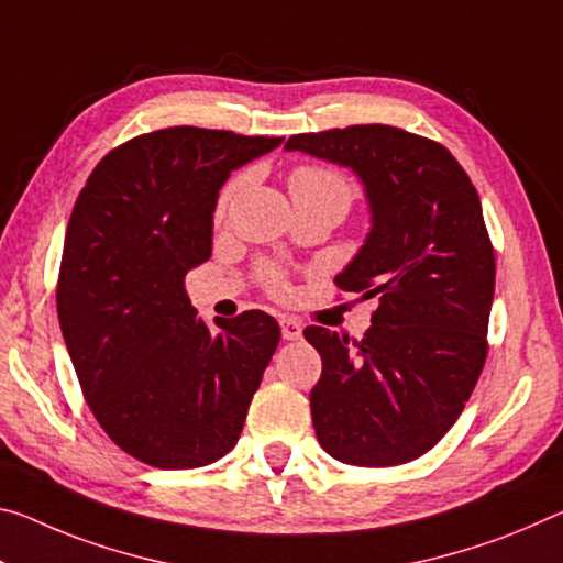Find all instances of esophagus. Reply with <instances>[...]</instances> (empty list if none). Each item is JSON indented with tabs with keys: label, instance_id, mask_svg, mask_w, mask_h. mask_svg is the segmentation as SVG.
<instances>
[{
	"label": "esophagus",
	"instance_id": "1",
	"mask_svg": "<svg viewBox=\"0 0 563 563\" xmlns=\"http://www.w3.org/2000/svg\"><path fill=\"white\" fill-rule=\"evenodd\" d=\"M280 330H283V341H298L302 335V323L298 318H283Z\"/></svg>",
	"mask_w": 563,
	"mask_h": 563
}]
</instances>
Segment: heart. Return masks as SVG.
Masks as SVG:
<instances>
[{
    "mask_svg": "<svg viewBox=\"0 0 563 563\" xmlns=\"http://www.w3.org/2000/svg\"><path fill=\"white\" fill-rule=\"evenodd\" d=\"M240 187H243V177H233V180L225 185V190L220 192V200H218V210H216L218 218L225 216L230 202H233L235 195L240 192ZM288 187H290L292 200H328L338 205L343 212L353 200L351 183H347L343 175H338L328 167H313V165L296 167L288 177ZM267 285H271V290L283 292L285 290L283 273L278 271L267 273Z\"/></svg>",
    "mask_w": 563,
    "mask_h": 563,
    "instance_id": "b5f03b06",
    "label": "heart"
}]
</instances>
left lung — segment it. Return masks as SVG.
<instances>
[{"label":"left lung","mask_w":563,"mask_h":563,"mask_svg":"<svg viewBox=\"0 0 563 563\" xmlns=\"http://www.w3.org/2000/svg\"><path fill=\"white\" fill-rule=\"evenodd\" d=\"M285 150L353 169L371 230L338 288L376 298L358 343L310 325L323 358L316 435L351 466L423 456L456 423L486 363L496 263L476 187L439 142L390 124L292 135Z\"/></svg>","instance_id":"1"}]
</instances>
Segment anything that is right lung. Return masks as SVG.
Returning a JSON list of instances; mask_svg holds the SVG:
<instances>
[{"label": "right lung", "mask_w": 563, "mask_h": 563, "mask_svg": "<svg viewBox=\"0 0 563 563\" xmlns=\"http://www.w3.org/2000/svg\"><path fill=\"white\" fill-rule=\"evenodd\" d=\"M283 137L167 128L104 155L69 218L57 316L104 433L155 468H200L233 449L280 341L263 310L208 328L185 275L212 253L230 173Z\"/></svg>", "instance_id": "1"}]
</instances>
